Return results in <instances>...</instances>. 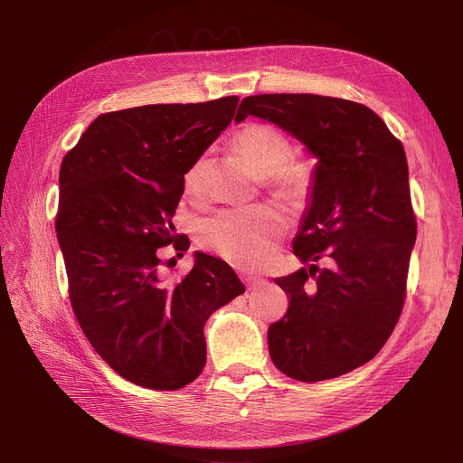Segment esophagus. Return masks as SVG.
I'll list each match as a JSON object with an SVG mask.
<instances>
[{"instance_id": "esophagus-1", "label": "esophagus", "mask_w": 463, "mask_h": 463, "mask_svg": "<svg viewBox=\"0 0 463 463\" xmlns=\"http://www.w3.org/2000/svg\"><path fill=\"white\" fill-rule=\"evenodd\" d=\"M240 278H241V281L248 285V288H257V287L264 285V279L259 278V276H253V274H241Z\"/></svg>"}]
</instances>
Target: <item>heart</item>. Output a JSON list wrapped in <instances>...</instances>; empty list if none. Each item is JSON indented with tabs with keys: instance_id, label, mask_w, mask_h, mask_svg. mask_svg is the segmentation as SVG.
I'll list each match as a JSON object with an SVG mask.
<instances>
[{
	"instance_id": "obj_1",
	"label": "heart",
	"mask_w": 463,
	"mask_h": 463,
	"mask_svg": "<svg viewBox=\"0 0 463 463\" xmlns=\"http://www.w3.org/2000/svg\"><path fill=\"white\" fill-rule=\"evenodd\" d=\"M236 148L262 175V182L285 199H300L311 185V168L290 161L288 140L272 126L250 124L236 137ZM208 157L201 156L184 176L189 197H199L204 185ZM285 229L283 217L270 206L225 210L199 227L201 244L238 266H255L269 257Z\"/></svg>"
}]
</instances>
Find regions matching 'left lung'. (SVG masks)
I'll use <instances>...</instances> for the list:
<instances>
[{
  "mask_svg": "<svg viewBox=\"0 0 463 463\" xmlns=\"http://www.w3.org/2000/svg\"><path fill=\"white\" fill-rule=\"evenodd\" d=\"M248 116L270 121L306 146L315 163L293 251L302 262L330 259L274 281L288 297L269 328L276 368L304 383L349 373L391 337L405 300L417 222L403 146L368 107L315 93L241 99Z\"/></svg>",
  "mask_w": 463,
  "mask_h": 463,
  "instance_id": "left-lung-1",
  "label": "left lung"
}]
</instances>
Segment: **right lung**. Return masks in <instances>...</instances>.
Masks as SVG:
<instances>
[{"instance_id": "1", "label": "right lung", "mask_w": 463, "mask_h": 463, "mask_svg": "<svg viewBox=\"0 0 463 463\" xmlns=\"http://www.w3.org/2000/svg\"><path fill=\"white\" fill-rule=\"evenodd\" d=\"M238 97L144 105L97 116L61 161L56 232L69 297L88 342L124 379L176 391L206 364L204 325L241 295L231 266L194 251L166 283L159 253L189 240L170 223L184 175L232 121Z\"/></svg>"}]
</instances>
